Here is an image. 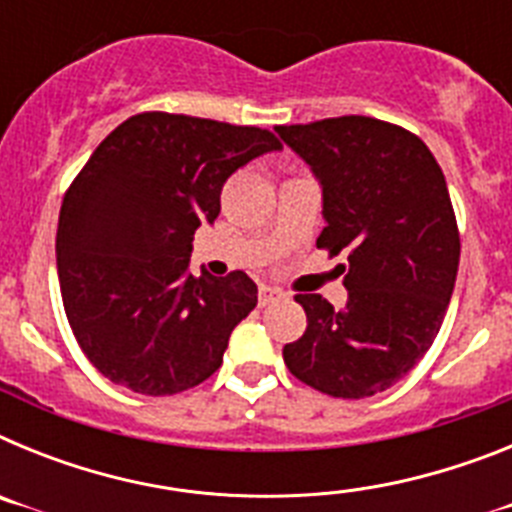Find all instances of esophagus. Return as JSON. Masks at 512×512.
I'll list each match as a JSON object with an SVG mask.
<instances>
[{
  "label": "esophagus",
  "instance_id": "obj_1",
  "mask_svg": "<svg viewBox=\"0 0 512 512\" xmlns=\"http://www.w3.org/2000/svg\"><path fill=\"white\" fill-rule=\"evenodd\" d=\"M282 292H279V289H274V287H261L259 289V305L261 307H266V305H271V302H277V300H282Z\"/></svg>",
  "mask_w": 512,
  "mask_h": 512
}]
</instances>
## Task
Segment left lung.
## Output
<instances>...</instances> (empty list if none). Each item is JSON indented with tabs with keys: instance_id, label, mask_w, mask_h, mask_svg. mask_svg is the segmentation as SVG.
<instances>
[{
	"instance_id": "8db88e82",
	"label": "left lung",
	"mask_w": 512,
	"mask_h": 512,
	"mask_svg": "<svg viewBox=\"0 0 512 512\" xmlns=\"http://www.w3.org/2000/svg\"><path fill=\"white\" fill-rule=\"evenodd\" d=\"M323 184L318 248L338 264L348 302L295 295L307 330L284 364L312 390L361 400L390 390L433 346L459 271V228L443 171L410 130L364 115L277 125Z\"/></svg>"
}]
</instances>
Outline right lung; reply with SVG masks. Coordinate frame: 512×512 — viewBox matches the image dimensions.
<instances>
[{
  "mask_svg": "<svg viewBox=\"0 0 512 512\" xmlns=\"http://www.w3.org/2000/svg\"><path fill=\"white\" fill-rule=\"evenodd\" d=\"M282 143L271 130L171 112L117 125L63 194V310L99 374L138 395L192 390L220 369L256 307L243 271L192 277L194 230L215 223L228 176Z\"/></svg>",
  "mask_w": 512,
  "mask_h": 512,
  "instance_id": "right-lung-1",
  "label": "right lung"
}]
</instances>
